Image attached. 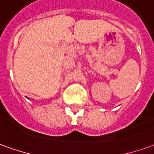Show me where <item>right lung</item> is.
<instances>
[{"label": "right lung", "instance_id": "right-lung-1", "mask_svg": "<svg viewBox=\"0 0 154 154\" xmlns=\"http://www.w3.org/2000/svg\"><path fill=\"white\" fill-rule=\"evenodd\" d=\"M27 98H28V97H27Z\"/></svg>", "mask_w": 154, "mask_h": 154}]
</instances>
